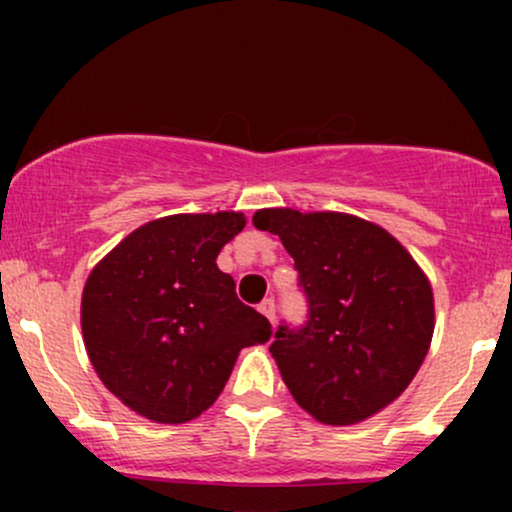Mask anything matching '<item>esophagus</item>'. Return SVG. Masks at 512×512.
I'll return each mask as SVG.
<instances>
[{
  "mask_svg": "<svg viewBox=\"0 0 512 512\" xmlns=\"http://www.w3.org/2000/svg\"><path fill=\"white\" fill-rule=\"evenodd\" d=\"M260 313L269 317V322L276 320V305H274V298H264L260 303Z\"/></svg>",
  "mask_w": 512,
  "mask_h": 512,
  "instance_id": "1",
  "label": "esophagus"
}]
</instances>
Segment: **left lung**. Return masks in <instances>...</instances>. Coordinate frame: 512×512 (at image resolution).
I'll return each instance as SVG.
<instances>
[{"label":"left lung","mask_w":512,"mask_h":512,"mask_svg":"<svg viewBox=\"0 0 512 512\" xmlns=\"http://www.w3.org/2000/svg\"><path fill=\"white\" fill-rule=\"evenodd\" d=\"M260 231L293 257L303 325L269 346L286 387L317 421L349 426L407 390L433 337V291L390 233L349 214L262 209Z\"/></svg>","instance_id":"8db88e82"}]
</instances>
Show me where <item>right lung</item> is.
I'll return each instance as SVG.
<instances>
[{
    "mask_svg": "<svg viewBox=\"0 0 512 512\" xmlns=\"http://www.w3.org/2000/svg\"><path fill=\"white\" fill-rule=\"evenodd\" d=\"M243 214H178L149 221L93 269L81 330L98 378L129 409L185 424L209 409L238 351L264 344L272 325L245 305L216 267Z\"/></svg>",
    "mask_w": 512,
    "mask_h": 512,
    "instance_id": "obj_1",
    "label": "right lung"
}]
</instances>
